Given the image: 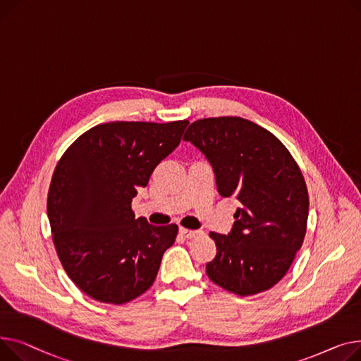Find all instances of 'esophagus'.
<instances>
[{
	"label": "esophagus",
	"instance_id": "obj_1",
	"mask_svg": "<svg viewBox=\"0 0 361 361\" xmlns=\"http://www.w3.org/2000/svg\"><path fill=\"white\" fill-rule=\"evenodd\" d=\"M179 231H180V235L186 239H192L200 233V230H190V228H185V227H180Z\"/></svg>",
	"mask_w": 361,
	"mask_h": 361
}]
</instances>
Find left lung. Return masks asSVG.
<instances>
[{"label": "left lung", "mask_w": 361, "mask_h": 361, "mask_svg": "<svg viewBox=\"0 0 361 361\" xmlns=\"http://www.w3.org/2000/svg\"><path fill=\"white\" fill-rule=\"evenodd\" d=\"M183 140L213 166L219 194L240 202L228 235L209 233L217 253L208 279L238 295L269 290L306 235L309 195L298 163L277 137L238 116L195 121Z\"/></svg>", "instance_id": "left-lung-1"}]
</instances>
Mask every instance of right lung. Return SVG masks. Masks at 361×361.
<instances>
[{"instance_id":"add662e5","label":"right lung","mask_w":361,"mask_h":361,"mask_svg":"<svg viewBox=\"0 0 361 361\" xmlns=\"http://www.w3.org/2000/svg\"><path fill=\"white\" fill-rule=\"evenodd\" d=\"M188 123L96 125L59 159L48 192L52 239L68 277L92 299L123 305L153 286L178 226L135 219L131 202Z\"/></svg>"}]
</instances>
